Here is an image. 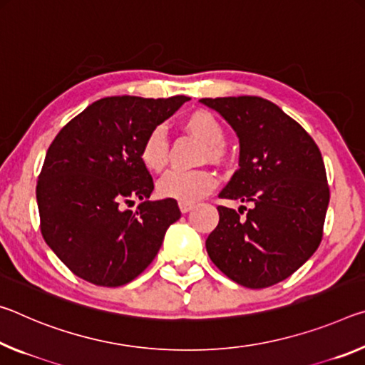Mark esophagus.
Instances as JSON below:
<instances>
[{"label": "esophagus", "mask_w": 365, "mask_h": 365, "mask_svg": "<svg viewBox=\"0 0 365 365\" xmlns=\"http://www.w3.org/2000/svg\"><path fill=\"white\" fill-rule=\"evenodd\" d=\"M194 208V204L192 202H179V210H181V213H187Z\"/></svg>", "instance_id": "34e87169"}]
</instances>
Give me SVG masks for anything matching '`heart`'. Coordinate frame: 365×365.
<instances>
[{"mask_svg":"<svg viewBox=\"0 0 365 365\" xmlns=\"http://www.w3.org/2000/svg\"><path fill=\"white\" fill-rule=\"evenodd\" d=\"M182 128L204 142L202 158L222 161L226 157L225 128L213 113L195 110L182 119ZM170 145L163 129L155 128L145 135L139 148L142 165L150 173H161L168 165ZM217 175L212 170L171 171L157 184V192L163 199L179 202H195L205 197L217 186Z\"/></svg>","mask_w":365,"mask_h":365,"instance_id":"b5f03b06","label":"heart"}]
</instances>
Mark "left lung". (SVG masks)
<instances>
[{
  "mask_svg": "<svg viewBox=\"0 0 365 365\" xmlns=\"http://www.w3.org/2000/svg\"><path fill=\"white\" fill-rule=\"evenodd\" d=\"M239 137V168L220 197L250 202L218 205L205 246L226 277L250 289L283 282L322 242L330 187L317 143L299 123L262 97L202 98Z\"/></svg>",
  "mask_w": 365,
  "mask_h": 365,
  "instance_id": "1",
  "label": "left lung"
}]
</instances>
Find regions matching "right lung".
Returning <instances> with one entry per match:
<instances>
[{"instance_id":"right-lung-1","label":"right lung","mask_w":365,"mask_h":365,"mask_svg":"<svg viewBox=\"0 0 365 365\" xmlns=\"http://www.w3.org/2000/svg\"><path fill=\"white\" fill-rule=\"evenodd\" d=\"M187 100L184 95L100 98L48 147L37 181L40 230L76 277L118 288L152 264L181 212L173 199L148 200L153 179L139 148ZM135 198L143 204L134 212L122 210Z\"/></svg>"}]
</instances>
